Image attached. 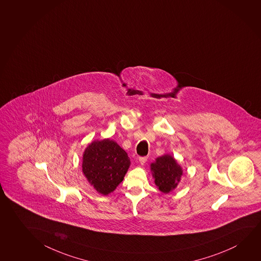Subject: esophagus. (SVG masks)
<instances>
[{"mask_svg": "<svg viewBox=\"0 0 261 261\" xmlns=\"http://www.w3.org/2000/svg\"><path fill=\"white\" fill-rule=\"evenodd\" d=\"M147 158H148L147 156L139 157L138 160H139V163H140L141 165H144L145 162L147 161Z\"/></svg>", "mask_w": 261, "mask_h": 261, "instance_id": "esophagus-1", "label": "esophagus"}]
</instances>
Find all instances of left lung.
Returning a JSON list of instances; mask_svg holds the SVG:
<instances>
[{
    "label": "left lung",
    "instance_id": "1",
    "mask_svg": "<svg viewBox=\"0 0 261 261\" xmlns=\"http://www.w3.org/2000/svg\"><path fill=\"white\" fill-rule=\"evenodd\" d=\"M154 182L161 192L168 193L176 187L180 181L182 171L173 157L165 154L158 157L151 165Z\"/></svg>",
    "mask_w": 261,
    "mask_h": 261
}]
</instances>
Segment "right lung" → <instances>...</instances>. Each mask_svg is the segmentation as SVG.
I'll return each mask as SVG.
<instances>
[{
  "label": "right lung",
  "instance_id": "add662e5",
  "mask_svg": "<svg viewBox=\"0 0 261 261\" xmlns=\"http://www.w3.org/2000/svg\"><path fill=\"white\" fill-rule=\"evenodd\" d=\"M130 165L126 152L110 139L94 141L85 150L82 171L96 192L108 195L124 179Z\"/></svg>",
  "mask_w": 261,
  "mask_h": 261
}]
</instances>
